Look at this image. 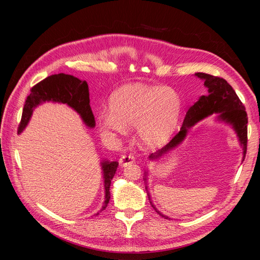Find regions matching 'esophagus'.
Here are the masks:
<instances>
[{"instance_id":"1","label":"esophagus","mask_w":260,"mask_h":260,"mask_svg":"<svg viewBox=\"0 0 260 260\" xmlns=\"http://www.w3.org/2000/svg\"><path fill=\"white\" fill-rule=\"evenodd\" d=\"M135 161V157L132 155H122L119 159V165L121 167H127L130 164H133Z\"/></svg>"}]
</instances>
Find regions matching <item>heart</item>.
<instances>
[{"instance_id":"1","label":"heart","mask_w":260,"mask_h":260,"mask_svg":"<svg viewBox=\"0 0 260 260\" xmlns=\"http://www.w3.org/2000/svg\"><path fill=\"white\" fill-rule=\"evenodd\" d=\"M109 111L99 115L100 128L107 135H123L136 127L139 142L145 147L158 146L171 137L181 112L176 91L142 83L124 84L108 101Z\"/></svg>"}]
</instances>
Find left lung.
<instances>
[{
	"mask_svg": "<svg viewBox=\"0 0 260 260\" xmlns=\"http://www.w3.org/2000/svg\"><path fill=\"white\" fill-rule=\"evenodd\" d=\"M195 76L204 80V85L207 88L208 93L206 95H202L194 105L188 108L180 131L172 138L167 145L158 149L156 153L149 155V160L159 159L161 156L170 152L171 149L176 148L184 141L188 129L212 114H218L217 120L231 125L234 132L237 133L240 145L243 148L242 160H244L247 148V114L245 112V107L242 104V102L232 86L222 78L204 73H196ZM147 176L148 171H145L143 179L146 183L145 190L147 192L149 203H151L152 207L156 210L157 214H159L166 219H170L169 217L162 215L152 203L147 186Z\"/></svg>",
	"mask_w": 260,
	"mask_h": 260,
	"instance_id": "8db88e82",
	"label": "left lung"
}]
</instances>
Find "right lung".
<instances>
[{
	"label": "right lung",
	"instance_id": "add662e5",
	"mask_svg": "<svg viewBox=\"0 0 260 260\" xmlns=\"http://www.w3.org/2000/svg\"><path fill=\"white\" fill-rule=\"evenodd\" d=\"M45 102L66 104L80 116L86 127H95V119H94L90 106L88 83L85 80L78 79V78L72 75L58 74L45 78L44 80L37 83L31 89L30 94L25 102V105H23L18 133H21L27 127L35 108L42 103H45ZM101 167L104 178L105 201L103 203V206L96 214H94V216H98L101 211H103L107 207L109 199H111L109 188H111L112 180L116 174L118 162L104 159L101 161Z\"/></svg>",
	"mask_w": 260,
	"mask_h": 260
}]
</instances>
